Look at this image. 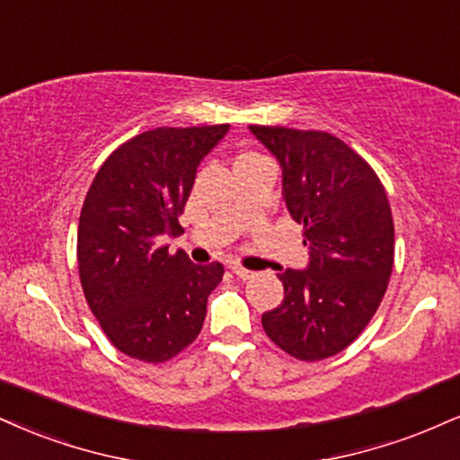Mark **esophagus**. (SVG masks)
<instances>
[{
    "mask_svg": "<svg viewBox=\"0 0 460 460\" xmlns=\"http://www.w3.org/2000/svg\"><path fill=\"white\" fill-rule=\"evenodd\" d=\"M231 272H234L237 279H242V280H248V279H252V276H254V272H251V270L242 268V265H237V263L231 265Z\"/></svg>",
    "mask_w": 460,
    "mask_h": 460,
    "instance_id": "1",
    "label": "esophagus"
}]
</instances>
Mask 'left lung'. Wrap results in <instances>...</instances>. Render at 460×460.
Here are the masks:
<instances>
[{
    "label": "left lung",
    "mask_w": 460,
    "mask_h": 460,
    "mask_svg": "<svg viewBox=\"0 0 460 460\" xmlns=\"http://www.w3.org/2000/svg\"><path fill=\"white\" fill-rule=\"evenodd\" d=\"M283 167L287 212L304 226L306 270H283L285 300L263 313L265 334L289 356H336L377 313L394 265L388 195L359 154L323 130L251 126Z\"/></svg>",
    "instance_id": "8db88e82"
}]
</instances>
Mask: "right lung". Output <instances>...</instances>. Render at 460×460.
I'll list each match as a JSON object with an SVG mask.
<instances>
[{"label":"right lung","mask_w":460,"mask_h":460,"mask_svg":"<svg viewBox=\"0 0 460 460\" xmlns=\"http://www.w3.org/2000/svg\"><path fill=\"white\" fill-rule=\"evenodd\" d=\"M229 124L154 128L121 143L83 201L76 261L81 287L107 339L126 356L158 364L197 339L225 268L169 252L197 167Z\"/></svg>","instance_id":"1"}]
</instances>
